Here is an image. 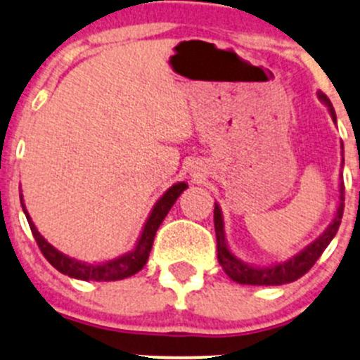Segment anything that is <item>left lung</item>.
<instances>
[{"label": "left lung", "mask_w": 360, "mask_h": 360, "mask_svg": "<svg viewBox=\"0 0 360 360\" xmlns=\"http://www.w3.org/2000/svg\"><path fill=\"white\" fill-rule=\"evenodd\" d=\"M322 103L328 106L329 112H331L333 120L336 122V112L333 108L331 101L328 99V96L322 92H319ZM343 209H345V184H340V205H338L336 216L333 219V223L329 224L328 230L314 242V244L308 245L307 249L301 250L300 254L291 257L285 263H278L275 266L270 268H252L244 264L242 261H238L233 254L230 252V249L226 248V242H224V231H223V217H221L219 207H214V228H216V240H217V261L223 266V270L226 271L228 277L231 281L238 282V284L245 285H282L289 284V282L297 281L300 277H303L308 270L315 264V261L321 257V254L324 252V249L328 248L329 242L335 238L338 228L341 224V217H343Z\"/></svg>", "instance_id": "1"}]
</instances>
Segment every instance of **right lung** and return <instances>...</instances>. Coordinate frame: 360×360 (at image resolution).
Segmentation results:
<instances>
[{"instance_id":"obj_1","label":"right lung","mask_w":360,"mask_h":360,"mask_svg":"<svg viewBox=\"0 0 360 360\" xmlns=\"http://www.w3.org/2000/svg\"><path fill=\"white\" fill-rule=\"evenodd\" d=\"M186 188L188 186L184 183H177L174 184L172 188H169V190L163 193V197L157 202L155 209L151 210L136 249H134L132 252L125 254V256L118 257V259L108 261V263H103V264L79 263V261L71 259V257L64 256L63 252H59L56 248H52V245H50L49 242L39 235V231L36 230L34 223L31 221V217H29L27 210H25L22 203V195H20V203H22V209H24L25 217H27L29 228H31L32 237H34L39 250H41L43 256L46 257V261H49L53 268H57L60 274L69 275V277L72 278H79V281H97V282L122 281V278H127L130 277V275L137 274V271L146 264L148 257H150V252H151V245H153L155 235H157L160 224H162V221L165 219V216L169 214L170 207L174 205V202L177 200V197H179Z\"/></svg>"}]
</instances>
